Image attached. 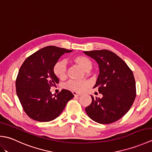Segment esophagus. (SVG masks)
I'll return each mask as SVG.
<instances>
[{"mask_svg": "<svg viewBox=\"0 0 152 152\" xmlns=\"http://www.w3.org/2000/svg\"><path fill=\"white\" fill-rule=\"evenodd\" d=\"M72 93H73V95H74V96H76H76H79L81 95V94H80V93H77V92L73 91Z\"/></svg>", "mask_w": 152, "mask_h": 152, "instance_id": "34e87169", "label": "esophagus"}]
</instances>
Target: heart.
<instances>
[{"label": "heart", "mask_w": 152, "mask_h": 152, "mask_svg": "<svg viewBox=\"0 0 152 152\" xmlns=\"http://www.w3.org/2000/svg\"><path fill=\"white\" fill-rule=\"evenodd\" d=\"M73 61L82 67L83 70L88 71L92 66L91 61L88 57L83 56H77L73 58ZM53 72L58 79L64 80L66 77V63L63 61H57L54 64L53 67ZM90 86L88 81H77V80H70L65 83L64 88L70 91L81 93L85 91Z\"/></svg>", "instance_id": "obj_1"}]
</instances>
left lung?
I'll list each match as a JSON object with an SVG mask.
<instances>
[{"instance_id":"left-lung-1","label":"left lung","mask_w":152,"mask_h":152,"mask_svg":"<svg viewBox=\"0 0 152 152\" xmlns=\"http://www.w3.org/2000/svg\"><path fill=\"white\" fill-rule=\"evenodd\" d=\"M94 59L99 66V75L93 88H98L102 97L94 99L86 108L93 121L110 124L119 120L129 110L136 97L133 73L124 61L107 50L83 51Z\"/></svg>"}]
</instances>
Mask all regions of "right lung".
Here are the masks:
<instances>
[{
  "instance_id": "add662e5",
  "label": "right lung",
  "mask_w": 152,
  "mask_h": 152,
  "mask_svg": "<svg viewBox=\"0 0 152 152\" xmlns=\"http://www.w3.org/2000/svg\"><path fill=\"white\" fill-rule=\"evenodd\" d=\"M72 51L47 46L31 55L22 64L15 80L16 93L25 112L31 119L41 122L53 120L74 97L66 89L57 95L50 92L51 87L59 83L53 72L54 64L64 53Z\"/></svg>"
}]
</instances>
